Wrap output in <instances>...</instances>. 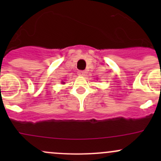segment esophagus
I'll list each match as a JSON object with an SVG mask.
<instances>
[{"mask_svg":"<svg viewBox=\"0 0 161 161\" xmlns=\"http://www.w3.org/2000/svg\"><path fill=\"white\" fill-rule=\"evenodd\" d=\"M86 74V71H78V75L81 76H85Z\"/></svg>","mask_w":161,"mask_h":161,"instance_id":"1","label":"esophagus"}]
</instances>
